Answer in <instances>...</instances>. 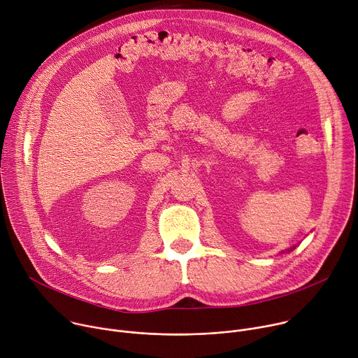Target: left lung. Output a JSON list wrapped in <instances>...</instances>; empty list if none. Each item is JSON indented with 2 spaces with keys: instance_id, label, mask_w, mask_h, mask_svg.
Segmentation results:
<instances>
[{
  "instance_id": "8db88e82",
  "label": "left lung",
  "mask_w": 358,
  "mask_h": 358,
  "mask_svg": "<svg viewBox=\"0 0 358 358\" xmlns=\"http://www.w3.org/2000/svg\"><path fill=\"white\" fill-rule=\"evenodd\" d=\"M292 249H293V248H290V250H292Z\"/></svg>"
}]
</instances>
